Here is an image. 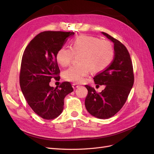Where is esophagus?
<instances>
[{
    "instance_id": "obj_1",
    "label": "esophagus",
    "mask_w": 154,
    "mask_h": 154,
    "mask_svg": "<svg viewBox=\"0 0 154 154\" xmlns=\"http://www.w3.org/2000/svg\"><path fill=\"white\" fill-rule=\"evenodd\" d=\"M72 87H73L74 89H75V88H76L79 87V85L78 84H76V83H72Z\"/></svg>"
}]
</instances>
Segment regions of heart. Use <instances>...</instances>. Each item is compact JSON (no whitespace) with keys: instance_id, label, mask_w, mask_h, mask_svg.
<instances>
[{"instance_id":"1","label":"heart","mask_w":154,"mask_h":154,"mask_svg":"<svg viewBox=\"0 0 154 154\" xmlns=\"http://www.w3.org/2000/svg\"><path fill=\"white\" fill-rule=\"evenodd\" d=\"M74 55L78 56L76 66H72L63 73L65 80L80 83L90 71L99 72L105 70L112 62L114 48L110 42L101 40L92 36L80 35L72 40L70 48L62 47L56 55V60L62 67L71 63Z\"/></svg>"}]
</instances>
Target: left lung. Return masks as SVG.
Wrapping results in <instances>:
<instances>
[{"mask_svg": "<svg viewBox=\"0 0 154 154\" xmlns=\"http://www.w3.org/2000/svg\"><path fill=\"white\" fill-rule=\"evenodd\" d=\"M101 33L113 42L114 57L109 66L94 77L95 84L105 85L104 90L96 93L94 87L85 85L88 94L85 105L92 116L99 119H108L117 113L125 103L134 85V77L127 49L109 35L103 32Z\"/></svg>", "mask_w": 154, "mask_h": 154, "instance_id": "8db88e82", "label": "left lung"}]
</instances>
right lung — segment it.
<instances>
[{
  "label": "right lung",
  "mask_w": 154,
  "mask_h": 154,
  "mask_svg": "<svg viewBox=\"0 0 154 154\" xmlns=\"http://www.w3.org/2000/svg\"><path fill=\"white\" fill-rule=\"evenodd\" d=\"M73 32L44 31L37 35L26 47L22 56L20 85L27 103L45 119L61 114L64 98L73 91L71 83L63 82L60 88L49 85L51 78L60 73L56 55Z\"/></svg>",
  "instance_id": "add662e5"
}]
</instances>
